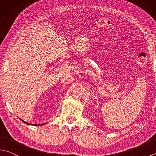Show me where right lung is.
Instances as JSON below:
<instances>
[{
	"mask_svg": "<svg viewBox=\"0 0 156 156\" xmlns=\"http://www.w3.org/2000/svg\"><path fill=\"white\" fill-rule=\"evenodd\" d=\"M22 120V119H21ZM22 121L23 122V123H25L26 124H27V125H33V126H43V125H44L45 124H29V123H27V122H24V121H23V120H22Z\"/></svg>",
	"mask_w": 156,
	"mask_h": 156,
	"instance_id": "add662e5",
	"label": "right lung"
}]
</instances>
